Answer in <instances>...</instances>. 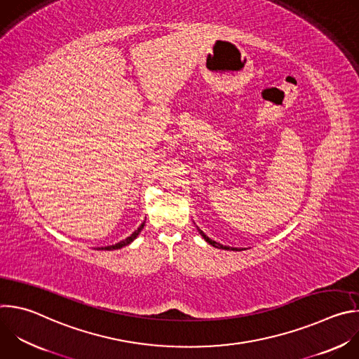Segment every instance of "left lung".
<instances>
[{
    "instance_id": "1",
    "label": "left lung",
    "mask_w": 359,
    "mask_h": 359,
    "mask_svg": "<svg viewBox=\"0 0 359 359\" xmlns=\"http://www.w3.org/2000/svg\"><path fill=\"white\" fill-rule=\"evenodd\" d=\"M198 230V233L201 234V237L204 238V240H206L209 244H212L213 247H216V248H222V250H240V248H234V247H227V245H223V244H220V243H217V241H215V240H212V238H209L206 234H204L200 229H197Z\"/></svg>"
}]
</instances>
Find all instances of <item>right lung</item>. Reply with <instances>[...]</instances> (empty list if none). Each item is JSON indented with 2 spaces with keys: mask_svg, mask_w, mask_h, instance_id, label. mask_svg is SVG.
Listing matches in <instances>:
<instances>
[{
  "mask_svg": "<svg viewBox=\"0 0 359 359\" xmlns=\"http://www.w3.org/2000/svg\"><path fill=\"white\" fill-rule=\"evenodd\" d=\"M143 226H144V223H142L140 224V227L135 231V233H132L128 238H125V240H122L121 243H116V244H114V245H107V247H102V250H118V248H122V247H125V245H128V244H130L137 236H139V233L142 231V229H143Z\"/></svg>",
  "mask_w": 359,
  "mask_h": 359,
  "instance_id": "add662e5",
  "label": "right lung"
}]
</instances>
